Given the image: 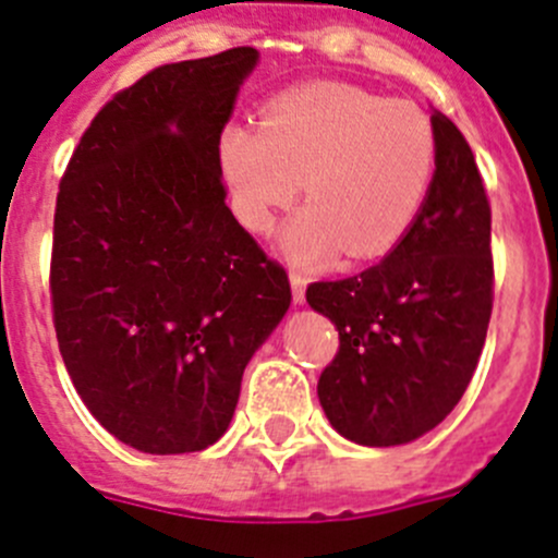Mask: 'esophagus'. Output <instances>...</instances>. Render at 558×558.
I'll list each match as a JSON object with an SVG mask.
<instances>
[{
    "label": "esophagus",
    "mask_w": 558,
    "mask_h": 558,
    "mask_svg": "<svg viewBox=\"0 0 558 558\" xmlns=\"http://www.w3.org/2000/svg\"><path fill=\"white\" fill-rule=\"evenodd\" d=\"M290 284H292V301L303 303L306 301V277L301 271H290Z\"/></svg>",
    "instance_id": "1"
}]
</instances>
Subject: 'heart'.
I'll use <instances>...</instances> for the list:
<instances>
[{"instance_id":"obj_1","label":"heart","mask_w":558,"mask_h":558,"mask_svg":"<svg viewBox=\"0 0 558 558\" xmlns=\"http://www.w3.org/2000/svg\"><path fill=\"white\" fill-rule=\"evenodd\" d=\"M217 148L235 217L255 233L277 228L303 181L308 208L284 233V252L306 266L339 250L355 260L393 250L437 168V135L421 108L350 84L279 94L260 130L228 124Z\"/></svg>"}]
</instances>
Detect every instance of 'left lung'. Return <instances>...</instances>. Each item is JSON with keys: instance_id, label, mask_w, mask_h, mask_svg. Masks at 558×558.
Here are the masks:
<instances>
[{"instance_id": "left-lung-1", "label": "left lung", "mask_w": 558, "mask_h": 558, "mask_svg": "<svg viewBox=\"0 0 558 558\" xmlns=\"http://www.w3.org/2000/svg\"><path fill=\"white\" fill-rule=\"evenodd\" d=\"M437 170L423 211L385 260L306 301L339 330L317 383L341 437L407 445L453 412L477 368L494 306L490 206L466 137L434 110Z\"/></svg>"}]
</instances>
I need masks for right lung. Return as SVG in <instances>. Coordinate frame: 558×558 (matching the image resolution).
Instances as JSON below:
<instances>
[{"label":"right lung","instance_id":"add662e5","mask_svg":"<svg viewBox=\"0 0 558 558\" xmlns=\"http://www.w3.org/2000/svg\"><path fill=\"white\" fill-rule=\"evenodd\" d=\"M255 64L241 46L154 68L102 105L59 184V352L99 426L143 453L217 442L290 306L287 271L225 206L219 135Z\"/></svg>","mask_w":558,"mask_h":558}]
</instances>
